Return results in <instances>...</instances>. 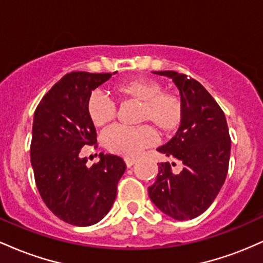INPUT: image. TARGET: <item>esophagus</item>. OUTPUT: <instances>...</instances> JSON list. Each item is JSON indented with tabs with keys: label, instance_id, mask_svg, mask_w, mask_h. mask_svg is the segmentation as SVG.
Segmentation results:
<instances>
[{
	"label": "esophagus",
	"instance_id": "1",
	"mask_svg": "<svg viewBox=\"0 0 263 263\" xmlns=\"http://www.w3.org/2000/svg\"><path fill=\"white\" fill-rule=\"evenodd\" d=\"M125 162H126V165H127V167H132V165L135 164L136 158H129V157H126Z\"/></svg>",
	"mask_w": 263,
	"mask_h": 263
}]
</instances>
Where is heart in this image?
<instances>
[{"label":"heart","instance_id":"1","mask_svg":"<svg viewBox=\"0 0 263 263\" xmlns=\"http://www.w3.org/2000/svg\"><path fill=\"white\" fill-rule=\"evenodd\" d=\"M112 91L122 100L140 104L138 122H151L163 136L174 134L182 125L184 106L180 98L173 92L163 91L158 81L147 78H135L115 84ZM86 114L95 127H105L116 116V107L104 93L92 91L87 96ZM156 140L152 127H112L104 136L108 151L126 157H134L151 146Z\"/></svg>","mask_w":263,"mask_h":263}]
</instances>
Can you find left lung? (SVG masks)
<instances>
[{
	"instance_id": "obj_1",
	"label": "left lung",
	"mask_w": 263,
	"mask_h": 263,
	"mask_svg": "<svg viewBox=\"0 0 263 263\" xmlns=\"http://www.w3.org/2000/svg\"><path fill=\"white\" fill-rule=\"evenodd\" d=\"M153 73L170 78L179 90L183 122L176 136L157 151L182 163L183 170L173 173L170 162L159 163L148 194L171 218L194 219L210 206L228 176L231 149L228 122L224 111L199 81L173 70Z\"/></svg>"
}]
</instances>
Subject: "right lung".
<instances>
[{"instance_id": "add662e5", "label": "right lung", "mask_w": 263, "mask_h": 263, "mask_svg": "<svg viewBox=\"0 0 263 263\" xmlns=\"http://www.w3.org/2000/svg\"><path fill=\"white\" fill-rule=\"evenodd\" d=\"M112 74L64 75L43 96L33 119L31 163L39 194L54 215L75 226L93 225L106 215L126 171L119 156L100 153L90 168L81 157L83 147L96 144L87 96Z\"/></svg>"}]
</instances>
